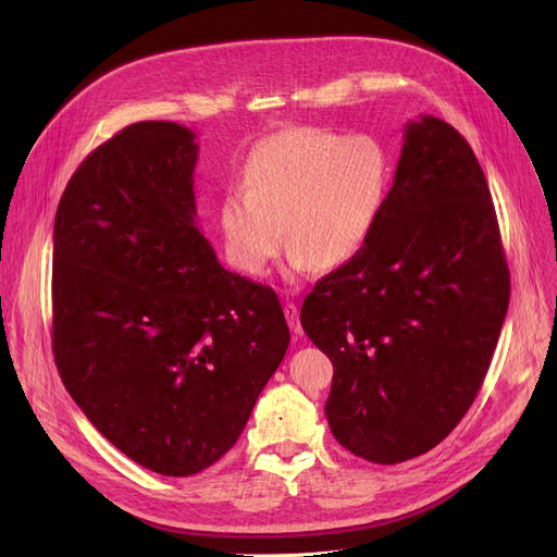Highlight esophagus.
I'll use <instances>...</instances> for the list:
<instances>
[{"label": "esophagus", "mask_w": 557, "mask_h": 557, "mask_svg": "<svg viewBox=\"0 0 557 557\" xmlns=\"http://www.w3.org/2000/svg\"><path fill=\"white\" fill-rule=\"evenodd\" d=\"M284 315H286V323L290 327V332H294V336H302V325H300V311L294 302H286L284 305Z\"/></svg>", "instance_id": "34e87169"}]
</instances>
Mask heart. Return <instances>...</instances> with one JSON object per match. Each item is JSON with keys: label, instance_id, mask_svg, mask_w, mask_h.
Segmentation results:
<instances>
[{"label": "heart", "instance_id": "1", "mask_svg": "<svg viewBox=\"0 0 557 557\" xmlns=\"http://www.w3.org/2000/svg\"><path fill=\"white\" fill-rule=\"evenodd\" d=\"M388 185V153L372 135L275 133L248 160L244 189H230L219 205L225 257L261 275L284 234L290 269L336 271L368 244Z\"/></svg>", "mask_w": 557, "mask_h": 557}]
</instances>
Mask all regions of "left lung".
<instances>
[{"mask_svg":"<svg viewBox=\"0 0 557 557\" xmlns=\"http://www.w3.org/2000/svg\"><path fill=\"white\" fill-rule=\"evenodd\" d=\"M510 300L483 169L437 116L408 122L368 244L318 280L305 334L334 366L336 441L370 462L426 454L472 406Z\"/></svg>","mask_w":557,"mask_h":557,"instance_id":"obj_1","label":"left lung"}]
</instances>
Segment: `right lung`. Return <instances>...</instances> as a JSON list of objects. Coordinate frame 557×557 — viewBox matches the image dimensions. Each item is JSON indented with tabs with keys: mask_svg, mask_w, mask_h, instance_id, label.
<instances>
[{
	"mask_svg": "<svg viewBox=\"0 0 557 557\" xmlns=\"http://www.w3.org/2000/svg\"><path fill=\"white\" fill-rule=\"evenodd\" d=\"M196 135L139 122L74 171L53 221V357L101 435L191 476L242 435L290 341L271 286L225 271L196 225Z\"/></svg>",
	"mask_w": 557,
	"mask_h": 557,
	"instance_id": "obj_1",
	"label": "right lung"
}]
</instances>
